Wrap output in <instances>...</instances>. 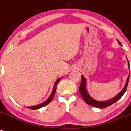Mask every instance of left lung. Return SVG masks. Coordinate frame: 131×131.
<instances>
[{
    "instance_id": "left-lung-1",
    "label": "left lung",
    "mask_w": 131,
    "mask_h": 131,
    "mask_svg": "<svg viewBox=\"0 0 131 131\" xmlns=\"http://www.w3.org/2000/svg\"><path fill=\"white\" fill-rule=\"evenodd\" d=\"M118 43H119V44L120 45V46H122V44H121V43L119 42V41L118 40ZM128 63H129V61H128ZM129 76H130V74L128 76L127 78L126 83H125L124 89L121 91L119 92V93H118L115 97L111 98V99L109 100L101 102V101L96 100L93 99L92 97H91L90 95L89 94V93H88V91H87V89H86V78L82 75V79H81L80 85V88H79V91L80 93V94L82 96V98H83V99L84 100V101L86 102L87 104H89V105H91V106L94 107L100 108V109H104V108L107 107L108 106H110L111 105H112V104H113L114 103H115L116 102H117L118 100L120 99V98H122V96L124 95V93H125V91H126L127 88L128 83H129Z\"/></svg>"
}]
</instances>
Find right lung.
I'll return each instance as SVG.
<instances>
[{
	"instance_id": "obj_1",
	"label": "right lung",
	"mask_w": 131,
	"mask_h": 131,
	"mask_svg": "<svg viewBox=\"0 0 131 131\" xmlns=\"http://www.w3.org/2000/svg\"><path fill=\"white\" fill-rule=\"evenodd\" d=\"M60 79H61V78H58V79L55 82L54 88H53V91H52L50 96L48 98V99L47 100H46L44 102H43V103H42V104H38V105H35V106H32V107H26L28 108V109H40V108L46 106V105L49 104V103L51 102L52 100H53V97H54V93H55V91H56V89H57V84H58V83L59 82V81L60 80Z\"/></svg>"
}]
</instances>
